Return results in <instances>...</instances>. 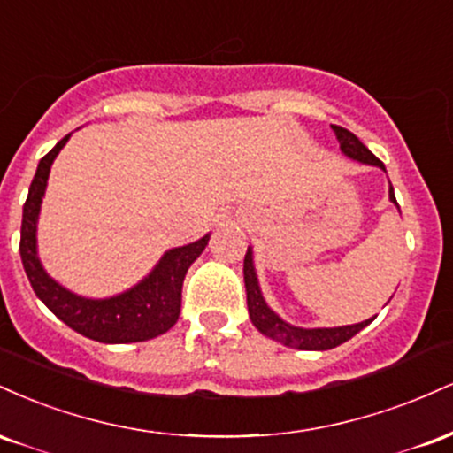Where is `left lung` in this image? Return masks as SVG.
<instances>
[{
	"label": "left lung",
	"instance_id": "1",
	"mask_svg": "<svg viewBox=\"0 0 453 453\" xmlns=\"http://www.w3.org/2000/svg\"><path fill=\"white\" fill-rule=\"evenodd\" d=\"M339 140L341 150L347 157L360 161V164L377 165V168L386 170L381 159H377L364 144L357 140L356 134H351L349 129L341 126H332ZM389 200L398 206L396 196H394L392 185H389ZM244 288H247V306H249V317H251L253 326L262 332L264 336H270L273 341L283 342L285 347H294V349H304V351H326L334 349V347L342 345L345 341H349L351 336H356L362 327H366L372 319L360 321V324L353 326H341V327H298L283 321L274 313L273 309L264 300L262 289H259L256 266H253V251L251 247L247 249V256H244Z\"/></svg>",
	"mask_w": 453,
	"mask_h": 453
}]
</instances>
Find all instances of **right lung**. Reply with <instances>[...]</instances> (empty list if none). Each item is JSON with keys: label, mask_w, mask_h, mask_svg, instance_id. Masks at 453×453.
Here are the masks:
<instances>
[{"label": "right lung", "mask_w": 453, "mask_h": 453, "mask_svg": "<svg viewBox=\"0 0 453 453\" xmlns=\"http://www.w3.org/2000/svg\"><path fill=\"white\" fill-rule=\"evenodd\" d=\"M70 134L61 138L49 153L40 159L34 180L29 185L27 200L23 206V223H20V259L35 296L49 306L53 313L87 339L121 345V342L149 341L164 334L176 324L180 315V292L183 280L191 264L200 257L209 244L211 234L200 241L176 247L161 256L159 264L150 270L138 285L112 298H82L72 294L64 285L50 279L38 257V215L49 180L50 165L59 150L65 147Z\"/></svg>", "instance_id": "1"}]
</instances>
